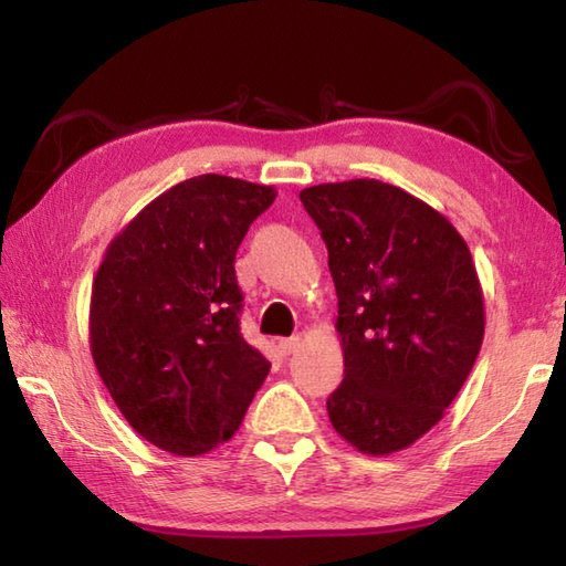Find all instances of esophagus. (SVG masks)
Listing matches in <instances>:
<instances>
[{"instance_id": "obj_1", "label": "esophagus", "mask_w": 566, "mask_h": 566, "mask_svg": "<svg viewBox=\"0 0 566 566\" xmlns=\"http://www.w3.org/2000/svg\"><path fill=\"white\" fill-rule=\"evenodd\" d=\"M298 347H302V338H298V335H292V338H284V340H280V350H282L284 355H292V353H296Z\"/></svg>"}]
</instances>
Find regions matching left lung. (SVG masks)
I'll list each match as a JSON object with an SVG mask.
<instances>
[{"label": "left lung", "instance_id": "1", "mask_svg": "<svg viewBox=\"0 0 566 566\" xmlns=\"http://www.w3.org/2000/svg\"><path fill=\"white\" fill-rule=\"evenodd\" d=\"M328 248L345 371L328 396L338 436L391 454L438 423L484 340V298L464 238L426 201L379 179L302 189Z\"/></svg>", "mask_w": 566, "mask_h": 566}]
</instances>
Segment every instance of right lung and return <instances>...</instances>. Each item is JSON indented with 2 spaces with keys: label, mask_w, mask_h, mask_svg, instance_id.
<instances>
[{
  "label": "right lung",
  "mask_w": 566,
  "mask_h": 566,
  "mask_svg": "<svg viewBox=\"0 0 566 566\" xmlns=\"http://www.w3.org/2000/svg\"><path fill=\"white\" fill-rule=\"evenodd\" d=\"M276 191L199 175L153 199L112 245L92 286L90 345L138 436L197 457L238 430L270 363L240 333L235 250Z\"/></svg>",
  "instance_id": "1"
}]
</instances>
